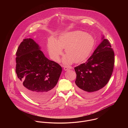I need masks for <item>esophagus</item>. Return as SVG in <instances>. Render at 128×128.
<instances>
[{"mask_svg":"<svg viewBox=\"0 0 128 128\" xmlns=\"http://www.w3.org/2000/svg\"><path fill=\"white\" fill-rule=\"evenodd\" d=\"M70 69V68H69V67H67V66L64 67V70H69Z\"/></svg>","mask_w":128,"mask_h":128,"instance_id":"1","label":"esophagus"}]
</instances>
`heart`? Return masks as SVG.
<instances>
[{
    "label": "heart",
    "mask_w": 128,
    "mask_h": 128,
    "mask_svg": "<svg viewBox=\"0 0 128 128\" xmlns=\"http://www.w3.org/2000/svg\"><path fill=\"white\" fill-rule=\"evenodd\" d=\"M95 40L93 37L82 30H75L63 34L58 42L53 38H50L48 48L49 54L55 61L60 60L63 53V49L67 55L63 61L66 64H71L74 61L78 63L84 61L94 49Z\"/></svg>",
    "instance_id": "1"
}]
</instances>
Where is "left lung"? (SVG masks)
Here are the masks:
<instances>
[{
  "label": "left lung",
  "mask_w": 128,
  "mask_h": 128,
  "mask_svg": "<svg viewBox=\"0 0 128 128\" xmlns=\"http://www.w3.org/2000/svg\"><path fill=\"white\" fill-rule=\"evenodd\" d=\"M103 39L86 62L74 68L76 89L86 98H94L102 91L113 71L114 52L109 40Z\"/></svg>",
  "instance_id": "8db88e82"
}]
</instances>
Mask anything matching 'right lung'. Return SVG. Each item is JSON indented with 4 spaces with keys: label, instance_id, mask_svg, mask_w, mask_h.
Segmentation results:
<instances>
[{
    "label": "right lung",
    "instance_id": "1",
    "mask_svg": "<svg viewBox=\"0 0 128 128\" xmlns=\"http://www.w3.org/2000/svg\"><path fill=\"white\" fill-rule=\"evenodd\" d=\"M40 49L32 39H24L16 52V72L25 94L36 102L44 103L53 96L62 68L45 57Z\"/></svg>",
    "mask_w": 128,
    "mask_h": 128
}]
</instances>
